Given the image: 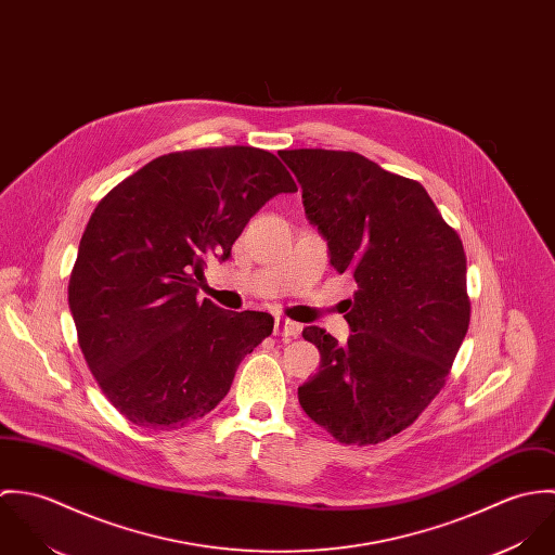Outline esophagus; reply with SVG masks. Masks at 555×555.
I'll use <instances>...</instances> for the list:
<instances>
[{"label": "esophagus", "instance_id": "34e87169", "mask_svg": "<svg viewBox=\"0 0 555 555\" xmlns=\"http://www.w3.org/2000/svg\"><path fill=\"white\" fill-rule=\"evenodd\" d=\"M273 333H275L278 337L288 339V337H293V335L299 333V324L293 322V320H288V318L278 317L275 318V322H273Z\"/></svg>", "mask_w": 555, "mask_h": 555}]
</instances>
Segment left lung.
<instances>
[{
	"instance_id": "obj_1",
	"label": "left lung",
	"mask_w": 555,
	"mask_h": 555,
	"mask_svg": "<svg viewBox=\"0 0 555 555\" xmlns=\"http://www.w3.org/2000/svg\"><path fill=\"white\" fill-rule=\"evenodd\" d=\"M280 158L304 190L306 218L326 241L331 267L357 282L346 344L320 326L304 328L320 370L299 387V403L344 444L383 442L438 396L466 337L462 238L418 181L372 159L326 150Z\"/></svg>"
}]
</instances>
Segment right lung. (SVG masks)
Returning <instances> with one entry per match:
<instances>
[{"label":"right lung","mask_w":555,"mask_h":555,"mask_svg":"<svg viewBox=\"0 0 555 555\" xmlns=\"http://www.w3.org/2000/svg\"><path fill=\"white\" fill-rule=\"evenodd\" d=\"M291 192L273 154L220 147L152 159L98 203L68 304L93 378L128 421L170 431L203 418L271 335V314L201 301L198 284L207 260H229L249 218Z\"/></svg>","instance_id":"right-lung-1"}]
</instances>
